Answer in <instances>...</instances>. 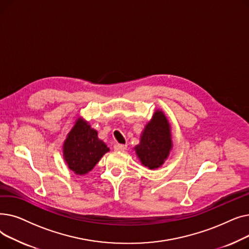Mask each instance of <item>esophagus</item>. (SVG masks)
I'll use <instances>...</instances> for the list:
<instances>
[{
	"instance_id": "esophagus-1",
	"label": "esophagus",
	"mask_w": 249,
	"mask_h": 249,
	"mask_svg": "<svg viewBox=\"0 0 249 249\" xmlns=\"http://www.w3.org/2000/svg\"><path fill=\"white\" fill-rule=\"evenodd\" d=\"M127 148V145L124 144H119V143H116L114 145V149L117 151H124Z\"/></svg>"
}]
</instances>
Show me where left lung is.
Instances as JSON below:
<instances>
[{"instance_id": "1", "label": "left lung", "mask_w": 249, "mask_h": 249, "mask_svg": "<svg viewBox=\"0 0 249 249\" xmlns=\"http://www.w3.org/2000/svg\"><path fill=\"white\" fill-rule=\"evenodd\" d=\"M173 148L171 125L162 111L156 110L140 136L135 151L140 162L149 169L160 167Z\"/></svg>"}]
</instances>
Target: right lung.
I'll return each mask as SVG.
<instances>
[{
  "label": "right lung",
  "mask_w": 249,
  "mask_h": 249,
  "mask_svg": "<svg viewBox=\"0 0 249 249\" xmlns=\"http://www.w3.org/2000/svg\"><path fill=\"white\" fill-rule=\"evenodd\" d=\"M63 159L75 175H86L110 149L98 138L97 130L78 118L63 143Z\"/></svg>",
  "instance_id": "add662e5"
}]
</instances>
